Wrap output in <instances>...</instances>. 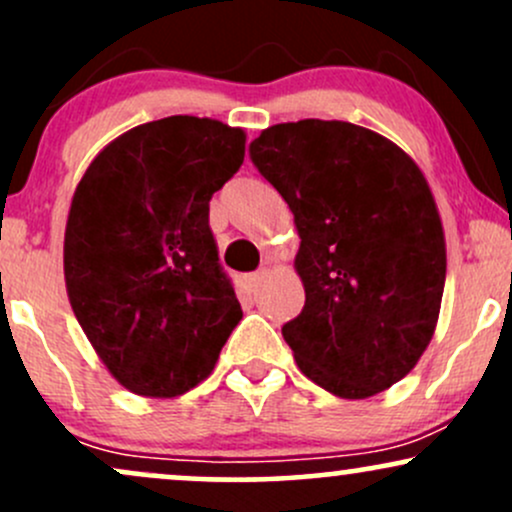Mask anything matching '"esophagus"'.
Listing matches in <instances>:
<instances>
[{
  "mask_svg": "<svg viewBox=\"0 0 512 512\" xmlns=\"http://www.w3.org/2000/svg\"><path fill=\"white\" fill-rule=\"evenodd\" d=\"M264 276H267V272H257V274H250L248 279H245V289H248L250 293H257V291H260V286H262Z\"/></svg>",
  "mask_w": 512,
  "mask_h": 512,
  "instance_id": "obj_1",
  "label": "esophagus"
}]
</instances>
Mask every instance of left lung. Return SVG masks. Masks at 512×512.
I'll return each instance as SVG.
<instances>
[{"mask_svg":"<svg viewBox=\"0 0 512 512\" xmlns=\"http://www.w3.org/2000/svg\"><path fill=\"white\" fill-rule=\"evenodd\" d=\"M257 170L289 204L305 305L281 327L305 378L342 399L387 390L424 356L445 286V233L407 151L342 120L262 129Z\"/></svg>","mask_w":512,"mask_h":512,"instance_id":"1","label":"left lung"}]
</instances>
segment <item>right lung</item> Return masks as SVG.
Listing matches in <instances>:
<instances>
[{
	"label": "right lung",
	"mask_w": 512,
	"mask_h": 512,
	"mask_svg": "<svg viewBox=\"0 0 512 512\" xmlns=\"http://www.w3.org/2000/svg\"><path fill=\"white\" fill-rule=\"evenodd\" d=\"M245 132L173 115L88 163L64 228V284L125 390L173 399L207 380L243 310L219 267L209 199L243 166Z\"/></svg>",
	"instance_id": "1"
}]
</instances>
